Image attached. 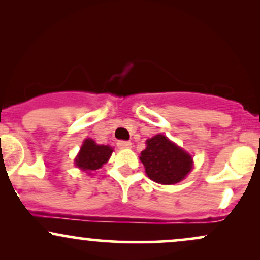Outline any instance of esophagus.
Wrapping results in <instances>:
<instances>
[{
	"mask_svg": "<svg viewBox=\"0 0 260 260\" xmlns=\"http://www.w3.org/2000/svg\"><path fill=\"white\" fill-rule=\"evenodd\" d=\"M117 147L120 149H129L132 148V143L127 142V140H118Z\"/></svg>",
	"mask_w": 260,
	"mask_h": 260,
	"instance_id": "1",
	"label": "esophagus"
}]
</instances>
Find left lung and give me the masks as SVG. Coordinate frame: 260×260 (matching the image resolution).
I'll return each mask as SVG.
<instances>
[{
	"instance_id": "1",
	"label": "left lung",
	"mask_w": 260,
	"mask_h": 260,
	"mask_svg": "<svg viewBox=\"0 0 260 260\" xmlns=\"http://www.w3.org/2000/svg\"><path fill=\"white\" fill-rule=\"evenodd\" d=\"M139 159L148 177L161 184L178 183L193 168L192 156L164 134L147 140V148L140 153Z\"/></svg>"
}]
</instances>
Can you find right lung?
<instances>
[{"label":"right lung","instance_id":"add662e5","mask_svg":"<svg viewBox=\"0 0 260 260\" xmlns=\"http://www.w3.org/2000/svg\"><path fill=\"white\" fill-rule=\"evenodd\" d=\"M113 149L110 145L96 144L94 140L88 138L83 142L78 155L74 159L76 166L86 174L99 170L104 164L109 161Z\"/></svg>","mask_w":260,"mask_h":260}]
</instances>
